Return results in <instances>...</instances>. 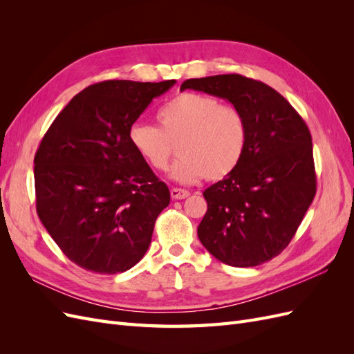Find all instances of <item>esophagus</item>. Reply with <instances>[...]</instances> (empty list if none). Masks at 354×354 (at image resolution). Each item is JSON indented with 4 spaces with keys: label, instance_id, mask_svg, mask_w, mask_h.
I'll list each match as a JSON object with an SVG mask.
<instances>
[{
    "label": "esophagus",
    "instance_id": "esophagus-1",
    "mask_svg": "<svg viewBox=\"0 0 354 354\" xmlns=\"http://www.w3.org/2000/svg\"><path fill=\"white\" fill-rule=\"evenodd\" d=\"M189 195H190L189 190L178 189V187L171 189V198H173V199H185V198H187Z\"/></svg>",
    "mask_w": 354,
    "mask_h": 354
}]
</instances>
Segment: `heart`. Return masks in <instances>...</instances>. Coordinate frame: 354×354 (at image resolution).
<instances>
[{"instance_id":"b5f03b06","label":"heart","mask_w":354,"mask_h":354,"mask_svg":"<svg viewBox=\"0 0 354 354\" xmlns=\"http://www.w3.org/2000/svg\"><path fill=\"white\" fill-rule=\"evenodd\" d=\"M160 128L137 121L128 128V142L145 162L165 171L178 143L181 158L169 171L178 183L232 174L248 143L245 118L234 106L199 93H181L158 112Z\"/></svg>"}]
</instances>
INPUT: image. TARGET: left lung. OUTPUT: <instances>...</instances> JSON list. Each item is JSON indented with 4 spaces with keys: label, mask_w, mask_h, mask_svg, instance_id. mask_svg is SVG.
I'll use <instances>...</instances> for the list:
<instances>
[{
    "label": "left lung",
    "mask_w": 354,
    "mask_h": 354,
    "mask_svg": "<svg viewBox=\"0 0 354 354\" xmlns=\"http://www.w3.org/2000/svg\"><path fill=\"white\" fill-rule=\"evenodd\" d=\"M187 88L226 99L248 128L236 169L203 192L199 241L233 267L269 261L291 242L316 195L308 127L283 95L239 73L192 78L180 90Z\"/></svg>",
    "instance_id": "1"
}]
</instances>
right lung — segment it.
I'll return each mask as SVG.
<instances>
[{
  "mask_svg": "<svg viewBox=\"0 0 354 354\" xmlns=\"http://www.w3.org/2000/svg\"><path fill=\"white\" fill-rule=\"evenodd\" d=\"M176 84L103 81L66 104L35 153L37 212L71 261L115 274L143 259L169 190L128 142V128Z\"/></svg>",
  "mask_w": 354,
  "mask_h": 354,
  "instance_id": "add662e5",
  "label": "right lung"
}]
</instances>
